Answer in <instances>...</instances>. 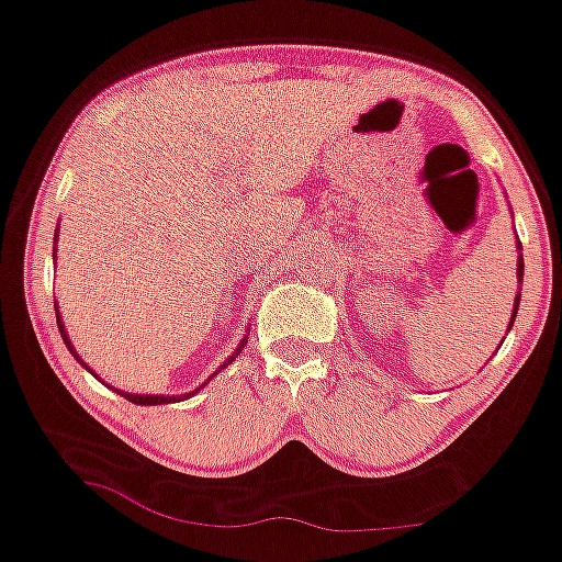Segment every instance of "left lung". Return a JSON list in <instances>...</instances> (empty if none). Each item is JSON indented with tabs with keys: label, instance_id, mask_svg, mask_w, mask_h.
I'll use <instances>...</instances> for the list:
<instances>
[{
	"label": "left lung",
	"instance_id": "1",
	"mask_svg": "<svg viewBox=\"0 0 562 562\" xmlns=\"http://www.w3.org/2000/svg\"><path fill=\"white\" fill-rule=\"evenodd\" d=\"M516 248H518V267H516V277H518V285H520V282H524V256H520V240H516ZM518 303H520V293H516V301H513V314H510L508 333H510L513 322H516V314H518Z\"/></svg>",
	"mask_w": 562,
	"mask_h": 562
}]
</instances>
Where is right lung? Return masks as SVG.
<instances>
[{
	"instance_id": "add662e5",
	"label": "right lung",
	"mask_w": 562,
	"mask_h": 562,
	"mask_svg": "<svg viewBox=\"0 0 562 562\" xmlns=\"http://www.w3.org/2000/svg\"><path fill=\"white\" fill-rule=\"evenodd\" d=\"M57 229H59V225H57ZM54 240H57V233H54ZM54 261H57V251H54ZM54 311H57V327H59V335H63V340H65V346H67V350H70V353H72V358H76V361H78V363H83V369H88V371H91V374H93V376H97V380H99V374H97V371H93L91 367H88V363L83 361V358H80V356H78V350H76V348H72L70 337H67V329H65V324H63V316H59V306H57V303H54ZM246 342H248V337H243V340H240V346H238V348H235V353H233V356H229V358H227V361H225V363H222V367H220V369H216L212 376H216V374H220V371H222V369H225V367H227V363H233V361H235V358H238V356H240V350H243V348H246ZM212 376H209V380H206L204 384H201V387H206V384H209V382H212ZM99 382H104V380H99ZM104 384H106V382H104ZM106 387H110V384H106ZM201 387H195L193 392H186V395H138V392H123V390H114V387H110V390H114V392H117V395H123V397H125V401H131V403H135V405H161V403H178V401H182V397H191V395H195V392H199Z\"/></svg>"
}]
</instances>
